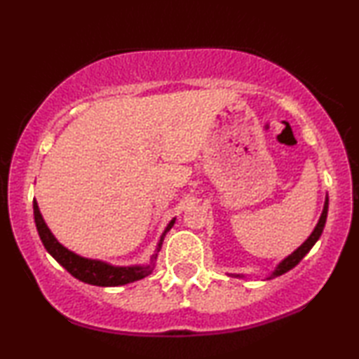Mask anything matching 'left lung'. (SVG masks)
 I'll use <instances>...</instances> for the list:
<instances>
[{
    "mask_svg": "<svg viewBox=\"0 0 359 359\" xmlns=\"http://www.w3.org/2000/svg\"><path fill=\"white\" fill-rule=\"evenodd\" d=\"M327 212H328V198L325 199V205H323V212H322V215H320V220H318V224H317V227L313 229V232H312V235L311 237H309L306 242H304L301 247H299L296 252H294L292 255H289V257L284 259L283 263H279V266L276 268V271H274L271 276H269L268 279H271V278H276V276H281V274H284V273H287L289 269H292L294 266H296V264H299V262H301V259L306 257V255L311 252V248L313 247V245H316V242L318 238H320V235H322V232H323V227H325V220H327Z\"/></svg>",
    "mask_w": 359,
    "mask_h": 359,
    "instance_id": "1",
    "label": "left lung"
}]
</instances>
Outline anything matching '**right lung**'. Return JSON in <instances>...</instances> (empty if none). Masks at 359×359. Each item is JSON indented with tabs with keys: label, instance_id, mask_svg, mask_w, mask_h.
I'll return each instance as SVG.
<instances>
[{
	"label": "right lung",
	"instance_id": "1",
	"mask_svg": "<svg viewBox=\"0 0 359 359\" xmlns=\"http://www.w3.org/2000/svg\"><path fill=\"white\" fill-rule=\"evenodd\" d=\"M34 220H36V227L39 232V237H41L43 247L48 253L52 255L53 258L57 259L58 263L62 264L63 268L67 269L72 276H75L76 279H80L83 283L93 284V286H122V284L127 283H134L139 281V279L149 276L151 273L150 266H132V268H117V266H111V264L102 263V262H96V259H88L83 257H78L70 250H67L63 245H60L55 240V237L50 233V230L43 222L41 212H39L37 203L34 201ZM175 220H171L166 227L165 233L173 227ZM165 233L161 235L160 243H158V250L163 243ZM154 258H156V255Z\"/></svg>",
	"mask_w": 359,
	"mask_h": 359
}]
</instances>
